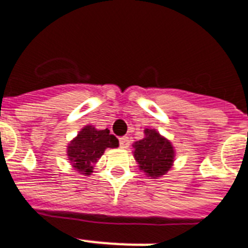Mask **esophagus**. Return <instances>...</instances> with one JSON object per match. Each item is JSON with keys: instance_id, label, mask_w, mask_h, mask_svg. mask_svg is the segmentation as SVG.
Instances as JSON below:
<instances>
[{"instance_id": "esophagus-1", "label": "esophagus", "mask_w": 248, "mask_h": 248, "mask_svg": "<svg viewBox=\"0 0 248 248\" xmlns=\"http://www.w3.org/2000/svg\"><path fill=\"white\" fill-rule=\"evenodd\" d=\"M120 146L122 149H127L130 146V140H128L127 136H124V138L120 139Z\"/></svg>"}]
</instances>
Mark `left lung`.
<instances>
[{"label": "left lung", "mask_w": 248, "mask_h": 248, "mask_svg": "<svg viewBox=\"0 0 248 248\" xmlns=\"http://www.w3.org/2000/svg\"><path fill=\"white\" fill-rule=\"evenodd\" d=\"M144 135V139L132 144L134 158L146 176L159 178L173 167L174 146L155 128H145Z\"/></svg>", "instance_id": "8db88e82"}]
</instances>
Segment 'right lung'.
Returning a JSON list of instances; mask_svg holds the SVG:
<instances>
[{"label":"right lung","instance_id":"1","mask_svg":"<svg viewBox=\"0 0 248 248\" xmlns=\"http://www.w3.org/2000/svg\"><path fill=\"white\" fill-rule=\"evenodd\" d=\"M118 139L109 134L108 128L98 130L93 124H86L67 145V158L74 170L90 176L106 149L118 148Z\"/></svg>","mask_w":248,"mask_h":248}]
</instances>
